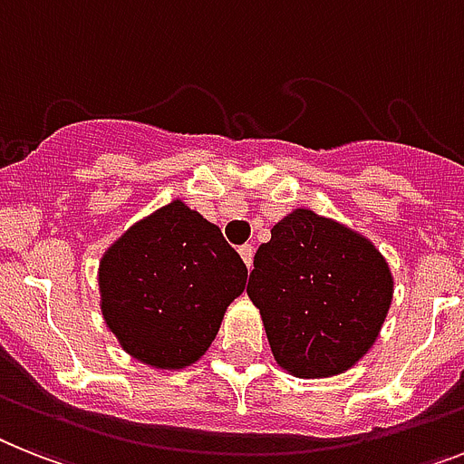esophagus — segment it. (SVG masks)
I'll list each match as a JSON object with an SVG mask.
<instances>
[{"instance_id":"34e87169","label":"esophagus","mask_w":464,"mask_h":464,"mask_svg":"<svg viewBox=\"0 0 464 464\" xmlns=\"http://www.w3.org/2000/svg\"><path fill=\"white\" fill-rule=\"evenodd\" d=\"M239 256L244 258L246 267L254 266V246H251V244H244V246H239Z\"/></svg>"}]
</instances>
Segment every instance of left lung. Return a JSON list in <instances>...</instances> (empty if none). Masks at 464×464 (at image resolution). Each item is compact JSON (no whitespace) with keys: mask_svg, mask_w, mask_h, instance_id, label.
<instances>
[{"mask_svg":"<svg viewBox=\"0 0 464 464\" xmlns=\"http://www.w3.org/2000/svg\"><path fill=\"white\" fill-rule=\"evenodd\" d=\"M260 244L246 294L260 310L275 361L304 379L361 361L393 296L384 256L353 229L296 208Z\"/></svg>","mask_w":464,"mask_h":464,"instance_id":"obj_1","label":"left lung"}]
</instances>
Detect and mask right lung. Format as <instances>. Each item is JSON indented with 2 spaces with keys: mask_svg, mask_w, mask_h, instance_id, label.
Segmentation results:
<instances>
[{
  "mask_svg": "<svg viewBox=\"0 0 464 464\" xmlns=\"http://www.w3.org/2000/svg\"><path fill=\"white\" fill-rule=\"evenodd\" d=\"M246 275L218 225L172 201L103 254V320L132 358L179 370L208 351L227 305L246 289Z\"/></svg>",
  "mask_w": 464,
  "mask_h": 464,
  "instance_id": "1",
  "label": "right lung"
}]
</instances>
